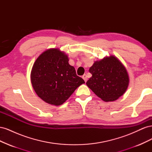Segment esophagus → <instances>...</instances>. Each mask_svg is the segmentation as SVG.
Listing matches in <instances>:
<instances>
[{"label":"esophagus","instance_id":"34e87169","mask_svg":"<svg viewBox=\"0 0 152 152\" xmlns=\"http://www.w3.org/2000/svg\"><path fill=\"white\" fill-rule=\"evenodd\" d=\"M82 79H83L84 80V81L86 82L87 80V75L84 74L83 75V76H82Z\"/></svg>","mask_w":152,"mask_h":152}]
</instances>
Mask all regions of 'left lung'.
Segmentation results:
<instances>
[{"instance_id":"1","label":"left lung","mask_w":152,"mask_h":152,"mask_svg":"<svg viewBox=\"0 0 152 152\" xmlns=\"http://www.w3.org/2000/svg\"><path fill=\"white\" fill-rule=\"evenodd\" d=\"M92 77L86 84L104 102H113L126 91L129 77L126 67L113 55L94 61L89 68Z\"/></svg>"}]
</instances>
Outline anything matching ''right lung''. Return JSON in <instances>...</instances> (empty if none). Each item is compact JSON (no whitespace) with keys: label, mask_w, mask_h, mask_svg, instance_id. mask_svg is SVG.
Wrapping results in <instances>:
<instances>
[{"label":"right lung","mask_w":152,"mask_h":152,"mask_svg":"<svg viewBox=\"0 0 152 152\" xmlns=\"http://www.w3.org/2000/svg\"><path fill=\"white\" fill-rule=\"evenodd\" d=\"M68 61V55L58 48L45 50L35 60L30 74L31 85L45 103L61 105L85 83Z\"/></svg>","instance_id":"obj_1"}]
</instances>
